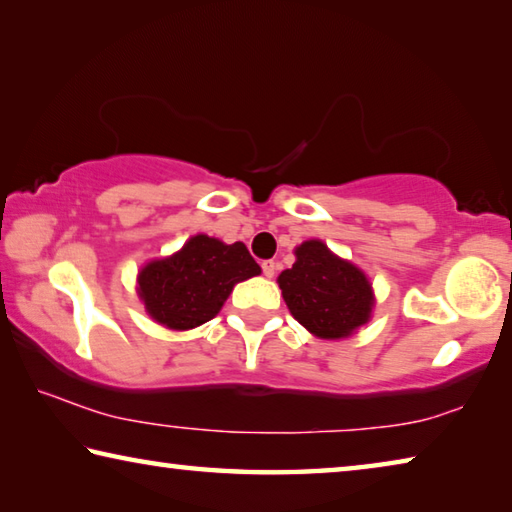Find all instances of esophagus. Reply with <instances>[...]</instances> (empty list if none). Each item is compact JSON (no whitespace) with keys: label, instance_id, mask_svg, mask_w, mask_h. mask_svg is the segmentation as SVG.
I'll return each instance as SVG.
<instances>
[{"label":"esophagus","instance_id":"esophagus-1","mask_svg":"<svg viewBox=\"0 0 512 512\" xmlns=\"http://www.w3.org/2000/svg\"><path fill=\"white\" fill-rule=\"evenodd\" d=\"M262 271H264L266 277H273L275 271H277V264L273 262V259H264V262H262Z\"/></svg>","mask_w":512,"mask_h":512}]
</instances>
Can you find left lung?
Instances as JSON below:
<instances>
[{
    "instance_id": "1",
    "label": "left lung",
    "mask_w": 512,
    "mask_h": 512,
    "mask_svg": "<svg viewBox=\"0 0 512 512\" xmlns=\"http://www.w3.org/2000/svg\"><path fill=\"white\" fill-rule=\"evenodd\" d=\"M293 318L320 339H343L366 323L372 291L357 266L329 253L323 241L296 248V264L277 277Z\"/></svg>"
}]
</instances>
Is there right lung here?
I'll list each match as a JSON object with an SVG mask.
<instances>
[{
  "instance_id": "add662e5",
  "label": "right lung",
  "mask_w": 512,
  "mask_h": 512,
  "mask_svg": "<svg viewBox=\"0 0 512 512\" xmlns=\"http://www.w3.org/2000/svg\"><path fill=\"white\" fill-rule=\"evenodd\" d=\"M259 275L248 248L196 235L180 253L151 262L140 273L146 311L171 329H192L219 314L237 282Z\"/></svg>"
}]
</instances>
